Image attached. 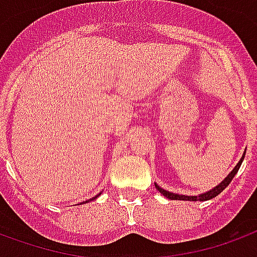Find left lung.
<instances>
[{
    "label": "left lung",
    "instance_id": "8db88e82",
    "mask_svg": "<svg viewBox=\"0 0 257 257\" xmlns=\"http://www.w3.org/2000/svg\"><path fill=\"white\" fill-rule=\"evenodd\" d=\"M245 155V154H244ZM244 155H242V158L240 159V162L237 163V166L231 170V173H230L229 176L226 177L223 181L220 182L218 187H215L212 191L210 192H206V193H203V195H200V196H184V195H177V193H172V192L169 191H165V189H162V188H159L158 185H155L157 187V189L161 193H162L163 196H166L167 199H170V200H191V201H204V200H210V199H212V197H215L219 195L220 192L223 191L227 185H229L230 182H231V180L234 178V176L237 174V172H238V169H240L241 163H242V161H244Z\"/></svg>",
    "mask_w": 257,
    "mask_h": 257
}]
</instances>
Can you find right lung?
Returning a JSON list of instances; mask_svg holds the SVG:
<instances>
[{
	"label": "right lung",
	"mask_w": 257,
	"mask_h": 257,
	"mask_svg": "<svg viewBox=\"0 0 257 257\" xmlns=\"http://www.w3.org/2000/svg\"><path fill=\"white\" fill-rule=\"evenodd\" d=\"M96 197H98V196H95V197H94V199H96ZM88 201H90V200H88Z\"/></svg>",
	"instance_id": "right-lung-1"
}]
</instances>
